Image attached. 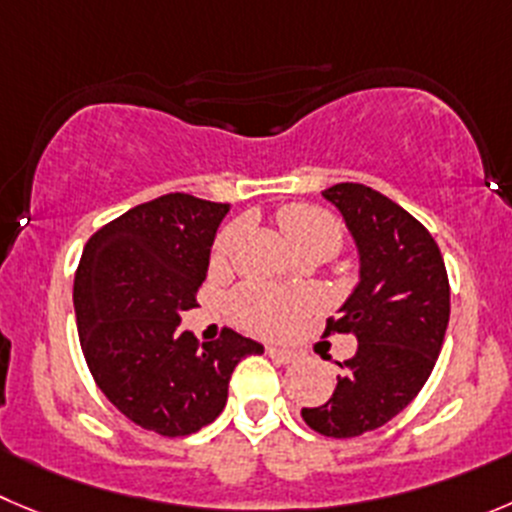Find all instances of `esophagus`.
<instances>
[{
  "label": "esophagus",
  "mask_w": 512,
  "mask_h": 512,
  "mask_svg": "<svg viewBox=\"0 0 512 512\" xmlns=\"http://www.w3.org/2000/svg\"><path fill=\"white\" fill-rule=\"evenodd\" d=\"M266 354L279 364H291L296 359L294 352H289V349H279V347H266Z\"/></svg>",
  "instance_id": "34e87169"
}]
</instances>
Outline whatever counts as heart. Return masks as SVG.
<instances>
[{
	"label": "heart",
	"instance_id": "b5f03b06",
	"mask_svg": "<svg viewBox=\"0 0 512 512\" xmlns=\"http://www.w3.org/2000/svg\"><path fill=\"white\" fill-rule=\"evenodd\" d=\"M276 221H279V228L299 253L324 251L332 256L342 246V226H339L332 213H326L319 206L291 203V206L279 208ZM231 236V228L218 233L216 243H213V264L223 261L228 246H231ZM231 309L233 316L251 332L284 334L294 324L296 316L309 309V299L301 294L269 289V286L246 284L233 294Z\"/></svg>",
	"mask_w": 512,
	"mask_h": 512
}]
</instances>
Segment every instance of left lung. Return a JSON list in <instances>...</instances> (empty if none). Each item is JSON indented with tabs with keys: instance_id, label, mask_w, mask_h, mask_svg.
<instances>
[{
	"instance_id": "8db88e82",
	"label": "left lung",
	"mask_w": 512,
	"mask_h": 512,
	"mask_svg": "<svg viewBox=\"0 0 512 512\" xmlns=\"http://www.w3.org/2000/svg\"><path fill=\"white\" fill-rule=\"evenodd\" d=\"M321 196L339 208L359 251V284L324 337L352 334L357 352L339 362L337 389L301 417L326 437H357L410 405L437 362L450 321V281L435 238L402 206L362 183Z\"/></svg>"
}]
</instances>
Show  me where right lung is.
<instances>
[{"label": "right lung", "mask_w": 512, "mask_h": 512, "mask_svg": "<svg viewBox=\"0 0 512 512\" xmlns=\"http://www.w3.org/2000/svg\"><path fill=\"white\" fill-rule=\"evenodd\" d=\"M228 208L188 193L140 203L102 226L77 266L72 301L90 374L130 422L163 437L211 425L236 364L264 352L233 329L201 344L178 326Z\"/></svg>", "instance_id": "add662e5"}]
</instances>
